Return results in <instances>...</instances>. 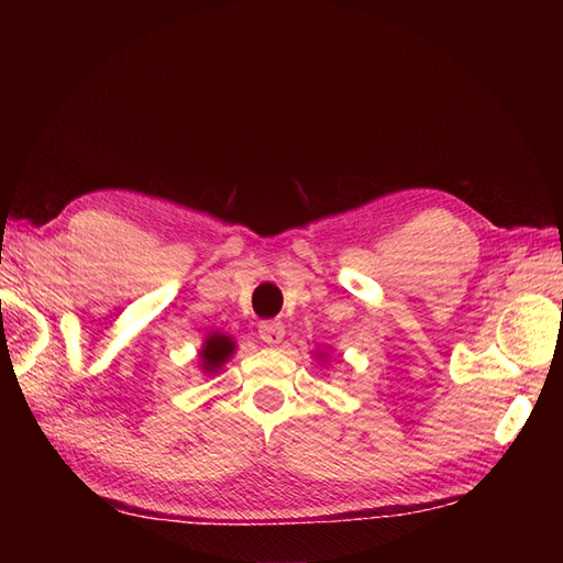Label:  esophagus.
I'll return each mask as SVG.
<instances>
[{"label":"esophagus","instance_id":"34e87169","mask_svg":"<svg viewBox=\"0 0 563 563\" xmlns=\"http://www.w3.org/2000/svg\"><path fill=\"white\" fill-rule=\"evenodd\" d=\"M258 336L263 343L268 345H278L285 336V327L283 321H275V319H268V321H261L258 324Z\"/></svg>","mask_w":563,"mask_h":563}]
</instances>
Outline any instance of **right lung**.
Masks as SVG:
<instances>
[{
    "label": "right lung",
    "mask_w": 563,
    "mask_h": 563,
    "mask_svg": "<svg viewBox=\"0 0 563 563\" xmlns=\"http://www.w3.org/2000/svg\"><path fill=\"white\" fill-rule=\"evenodd\" d=\"M234 351V341L230 336H224V333H212V336L206 341V349H202V367L208 369V373H214L227 357L232 355Z\"/></svg>",
    "instance_id": "1"
}]
</instances>
